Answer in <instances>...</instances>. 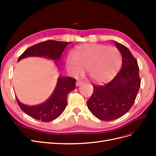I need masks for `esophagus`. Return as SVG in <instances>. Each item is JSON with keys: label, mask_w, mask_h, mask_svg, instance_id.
<instances>
[{"label": "esophagus", "mask_w": 156, "mask_h": 156, "mask_svg": "<svg viewBox=\"0 0 156 156\" xmlns=\"http://www.w3.org/2000/svg\"><path fill=\"white\" fill-rule=\"evenodd\" d=\"M82 84H83V83H82L81 81H77V82H76V86H77V87H79L80 85H81Z\"/></svg>", "instance_id": "1"}]
</instances>
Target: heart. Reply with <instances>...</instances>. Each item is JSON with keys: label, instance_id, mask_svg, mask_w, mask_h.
I'll return each mask as SVG.
<instances>
[{"label": "heart", "instance_id": "1", "mask_svg": "<svg viewBox=\"0 0 156 156\" xmlns=\"http://www.w3.org/2000/svg\"><path fill=\"white\" fill-rule=\"evenodd\" d=\"M122 65L120 51L113 47L100 44H84L77 46L66 60L68 72L73 77L81 75L85 67L94 82L111 81Z\"/></svg>", "mask_w": 156, "mask_h": 156}]
</instances>
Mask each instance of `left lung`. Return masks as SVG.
Instances as JSON below:
<instances>
[{
	"label": "left lung",
	"mask_w": 156,
	"mask_h": 156,
	"mask_svg": "<svg viewBox=\"0 0 156 156\" xmlns=\"http://www.w3.org/2000/svg\"><path fill=\"white\" fill-rule=\"evenodd\" d=\"M122 58V68L112 81L103 86L94 85V92L87 101L92 114L103 121H111L129 111L140 85L137 61L128 48L114 41Z\"/></svg>",
	"instance_id": "8db88e82"
}]
</instances>
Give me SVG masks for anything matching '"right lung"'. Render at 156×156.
Segmentation results:
<instances>
[{"instance_id": "add662e5", "label": "right lung", "mask_w": 156, "mask_h": 156, "mask_svg": "<svg viewBox=\"0 0 156 156\" xmlns=\"http://www.w3.org/2000/svg\"><path fill=\"white\" fill-rule=\"evenodd\" d=\"M70 42L48 40L31 46L23 53L18 59L36 56L54 61L58 71V63H62L61 56L64 50ZM76 80L66 76H59L56 87L50 97L44 102L36 105H27L21 103L16 97L21 110L33 119L42 122H51L57 119L65 110L67 105V96L75 88Z\"/></svg>"}]
</instances>
